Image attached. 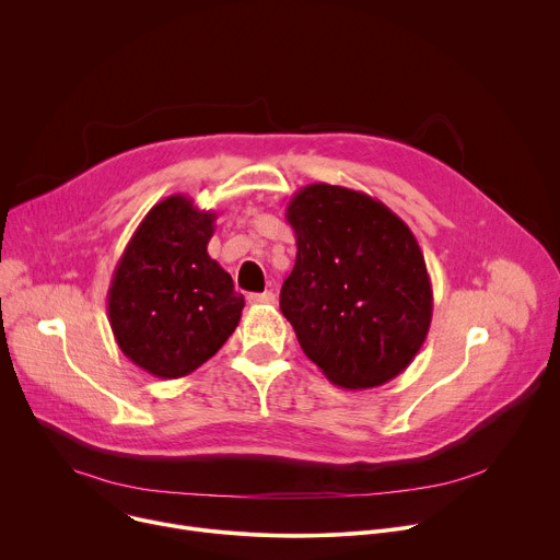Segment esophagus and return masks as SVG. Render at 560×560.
Listing matches in <instances>:
<instances>
[{
  "mask_svg": "<svg viewBox=\"0 0 560 560\" xmlns=\"http://www.w3.org/2000/svg\"><path fill=\"white\" fill-rule=\"evenodd\" d=\"M275 301H277V296H275V292H270V290L248 294V303H253V305H272Z\"/></svg>",
  "mask_w": 560,
  "mask_h": 560,
  "instance_id": "34e87169",
  "label": "esophagus"
}]
</instances>
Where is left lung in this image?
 I'll return each mask as SVG.
<instances>
[{
  "mask_svg": "<svg viewBox=\"0 0 560 560\" xmlns=\"http://www.w3.org/2000/svg\"><path fill=\"white\" fill-rule=\"evenodd\" d=\"M296 261L281 312L305 357L335 385L378 387L401 374L432 324V283L408 223L378 199L330 184L292 195Z\"/></svg>",
  "mask_w": 560,
  "mask_h": 560,
  "instance_id": "obj_1",
  "label": "left lung"
}]
</instances>
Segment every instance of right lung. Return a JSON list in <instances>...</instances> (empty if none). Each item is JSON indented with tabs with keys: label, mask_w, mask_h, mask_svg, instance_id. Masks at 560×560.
<instances>
[{
	"label": "right lung",
	"mask_w": 560,
	"mask_h": 560,
	"mask_svg": "<svg viewBox=\"0 0 560 560\" xmlns=\"http://www.w3.org/2000/svg\"><path fill=\"white\" fill-rule=\"evenodd\" d=\"M214 221V210L171 195L150 208L115 266L108 288L115 341L156 378L195 372L242 318L244 294L208 255Z\"/></svg>",
	"instance_id": "1"
}]
</instances>
